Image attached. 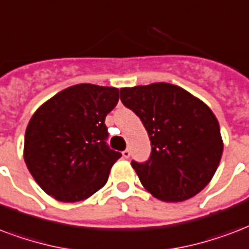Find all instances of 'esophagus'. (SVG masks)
<instances>
[{
	"instance_id": "esophagus-1",
	"label": "esophagus",
	"mask_w": 249,
	"mask_h": 249,
	"mask_svg": "<svg viewBox=\"0 0 249 249\" xmlns=\"http://www.w3.org/2000/svg\"><path fill=\"white\" fill-rule=\"evenodd\" d=\"M130 155H131V151H130V149H128V148H126V149H124V151H123V152H122V156H123V158H124V159H128V158H130Z\"/></svg>"
}]
</instances>
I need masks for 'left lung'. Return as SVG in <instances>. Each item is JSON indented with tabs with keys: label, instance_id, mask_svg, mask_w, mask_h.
<instances>
[{
	"label": "left lung",
	"instance_id": "left-lung-1",
	"mask_svg": "<svg viewBox=\"0 0 249 249\" xmlns=\"http://www.w3.org/2000/svg\"><path fill=\"white\" fill-rule=\"evenodd\" d=\"M121 101L140 118L151 140L148 160L131 161L142 185L165 202L199 193L223 152L219 123L209 106L167 82L122 88Z\"/></svg>",
	"mask_w": 249,
	"mask_h": 249
}]
</instances>
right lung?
Wrapping results in <instances>:
<instances>
[{
	"mask_svg": "<svg viewBox=\"0 0 249 249\" xmlns=\"http://www.w3.org/2000/svg\"><path fill=\"white\" fill-rule=\"evenodd\" d=\"M117 88L78 84L39 107L25 135L26 165L57 201L77 202L100 190L122 156L106 143L105 118L117 106Z\"/></svg>",
	"mask_w": 249,
	"mask_h": 249,
	"instance_id": "1",
	"label": "right lung"
}]
</instances>
